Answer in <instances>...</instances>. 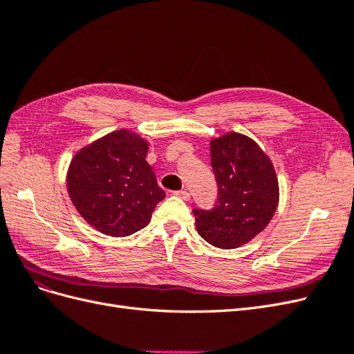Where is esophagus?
I'll return each mask as SVG.
<instances>
[{"label": "esophagus", "instance_id": "34e87169", "mask_svg": "<svg viewBox=\"0 0 354 354\" xmlns=\"http://www.w3.org/2000/svg\"><path fill=\"white\" fill-rule=\"evenodd\" d=\"M174 195H176V196H178V198H181L183 201H189V199H190V194H189V192H187L186 189L174 192Z\"/></svg>", "mask_w": 354, "mask_h": 354}]
</instances>
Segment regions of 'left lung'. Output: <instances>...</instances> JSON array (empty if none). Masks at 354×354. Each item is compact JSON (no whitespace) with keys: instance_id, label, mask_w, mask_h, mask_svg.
<instances>
[{"instance_id":"obj_1","label":"left lung","mask_w":354,"mask_h":354,"mask_svg":"<svg viewBox=\"0 0 354 354\" xmlns=\"http://www.w3.org/2000/svg\"><path fill=\"white\" fill-rule=\"evenodd\" d=\"M211 165L218 185L212 209H194L196 230L212 246L233 250L266 229L279 203V183L272 159L251 137L226 133L209 142Z\"/></svg>"}]
</instances>
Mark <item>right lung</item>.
Listing matches in <instances>:
<instances>
[{
    "instance_id": "right-lung-1",
    "label": "right lung",
    "mask_w": 354,
    "mask_h": 354,
    "mask_svg": "<svg viewBox=\"0 0 354 354\" xmlns=\"http://www.w3.org/2000/svg\"><path fill=\"white\" fill-rule=\"evenodd\" d=\"M149 142L127 128L85 145L72 158L68 194L80 216L108 236L146 227L165 198L146 162Z\"/></svg>"
}]
</instances>
